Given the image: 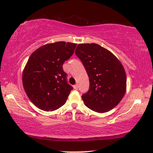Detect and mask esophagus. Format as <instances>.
Listing matches in <instances>:
<instances>
[{
  "label": "esophagus",
  "mask_w": 153,
  "mask_h": 153,
  "mask_svg": "<svg viewBox=\"0 0 153 153\" xmlns=\"http://www.w3.org/2000/svg\"><path fill=\"white\" fill-rule=\"evenodd\" d=\"M74 88L75 90H77V89H78V86H77V84H76V85H74Z\"/></svg>",
  "instance_id": "obj_1"
}]
</instances>
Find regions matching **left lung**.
Segmentation results:
<instances>
[{"label":"left lung","instance_id":"obj_1","mask_svg":"<svg viewBox=\"0 0 153 153\" xmlns=\"http://www.w3.org/2000/svg\"><path fill=\"white\" fill-rule=\"evenodd\" d=\"M89 77L90 87L82 98L86 107L105 113L120 102L126 90L123 67L109 51L97 44H79L76 52Z\"/></svg>","mask_w":153,"mask_h":153}]
</instances>
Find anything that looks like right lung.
<instances>
[{
    "label": "right lung",
    "mask_w": 153,
    "mask_h": 153,
    "mask_svg": "<svg viewBox=\"0 0 153 153\" xmlns=\"http://www.w3.org/2000/svg\"><path fill=\"white\" fill-rule=\"evenodd\" d=\"M76 45L65 42L48 44L30 56L23 72V86L40 109L53 111L66 102L73 87L67 82L63 65L73 55Z\"/></svg>",
    "instance_id": "obj_1"
}]
</instances>
